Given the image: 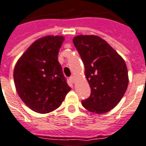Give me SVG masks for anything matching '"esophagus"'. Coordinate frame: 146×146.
<instances>
[{"mask_svg": "<svg viewBox=\"0 0 146 146\" xmlns=\"http://www.w3.org/2000/svg\"><path fill=\"white\" fill-rule=\"evenodd\" d=\"M70 80H71V82H72V83H74V82H75V76H74V75L71 76V77H70Z\"/></svg>", "mask_w": 146, "mask_h": 146, "instance_id": "34e87169", "label": "esophagus"}]
</instances>
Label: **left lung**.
<instances>
[{
	"label": "left lung",
	"mask_w": 146,
	"mask_h": 146,
	"mask_svg": "<svg viewBox=\"0 0 146 146\" xmlns=\"http://www.w3.org/2000/svg\"><path fill=\"white\" fill-rule=\"evenodd\" d=\"M73 43L84 63L85 76L91 88V95L82 101V106L93 113H106L119 104L126 92V64L107 41L97 35H77Z\"/></svg>",
	"instance_id": "left-lung-1"
}]
</instances>
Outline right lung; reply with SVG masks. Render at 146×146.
<instances>
[{
  "label": "right lung",
  "mask_w": 146,
  "mask_h": 146,
  "mask_svg": "<svg viewBox=\"0 0 146 146\" xmlns=\"http://www.w3.org/2000/svg\"><path fill=\"white\" fill-rule=\"evenodd\" d=\"M64 40L60 35H46L33 42L17 60L14 69L17 92L34 111L49 113L61 106L71 88L58 60Z\"/></svg>",
  "instance_id": "right-lung-1"
}]
</instances>
